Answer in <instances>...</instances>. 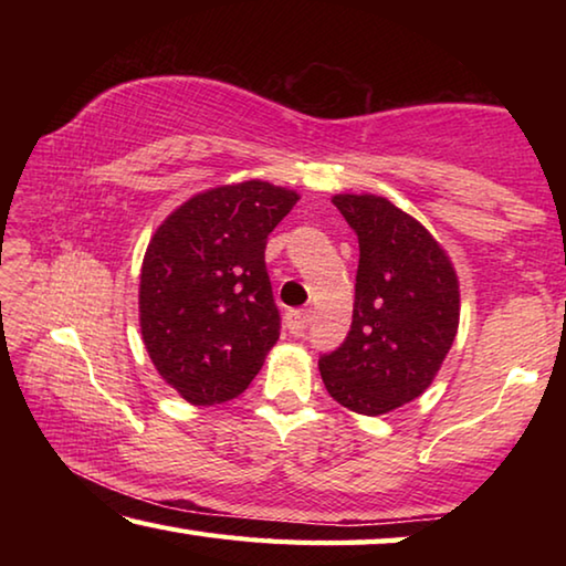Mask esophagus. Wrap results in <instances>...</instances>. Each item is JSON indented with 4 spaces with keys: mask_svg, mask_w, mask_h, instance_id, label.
<instances>
[{
    "mask_svg": "<svg viewBox=\"0 0 566 566\" xmlns=\"http://www.w3.org/2000/svg\"><path fill=\"white\" fill-rule=\"evenodd\" d=\"M312 322V312L310 310H292L286 312V329H290L294 337H300V334H304V329L310 327Z\"/></svg>",
    "mask_w": 566,
    "mask_h": 566,
    "instance_id": "obj_1",
    "label": "esophagus"
}]
</instances>
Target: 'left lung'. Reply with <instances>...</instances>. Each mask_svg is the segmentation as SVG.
<instances>
[{
    "label": "left lung",
    "instance_id": "left-lung-1",
    "mask_svg": "<svg viewBox=\"0 0 566 566\" xmlns=\"http://www.w3.org/2000/svg\"><path fill=\"white\" fill-rule=\"evenodd\" d=\"M359 239L347 339L319 357L324 387L377 417L432 385L459 327V282L444 249L385 197L332 199Z\"/></svg>",
    "mask_w": 566,
    "mask_h": 566
}]
</instances>
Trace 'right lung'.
<instances>
[{
    "label": "right lung",
    "instance_id": "1",
    "mask_svg": "<svg viewBox=\"0 0 566 566\" xmlns=\"http://www.w3.org/2000/svg\"><path fill=\"white\" fill-rule=\"evenodd\" d=\"M296 199L260 179L217 187L191 197L151 237L139 282L142 339L189 405L242 395L280 339L264 249Z\"/></svg>",
    "mask_w": 566,
    "mask_h": 566
}]
</instances>
